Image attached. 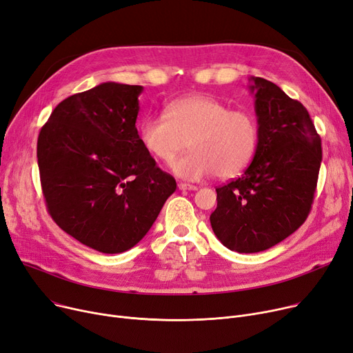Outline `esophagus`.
<instances>
[{
    "instance_id": "esophagus-1",
    "label": "esophagus",
    "mask_w": 353,
    "mask_h": 353,
    "mask_svg": "<svg viewBox=\"0 0 353 353\" xmlns=\"http://www.w3.org/2000/svg\"><path fill=\"white\" fill-rule=\"evenodd\" d=\"M177 186L180 190H197V186H194V184H189V183H179Z\"/></svg>"
}]
</instances>
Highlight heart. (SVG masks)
<instances>
[{"label": "heart", "mask_w": 353, "mask_h": 353, "mask_svg": "<svg viewBox=\"0 0 353 353\" xmlns=\"http://www.w3.org/2000/svg\"><path fill=\"white\" fill-rule=\"evenodd\" d=\"M144 150L169 164L181 152H192L173 164V172L197 181L212 174L230 179L242 173L259 145V124L248 110H232L210 96L193 94L165 105L164 116L145 117L139 124Z\"/></svg>", "instance_id": "obj_1"}]
</instances>
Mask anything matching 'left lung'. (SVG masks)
Listing matches in <instances>:
<instances>
[{
  "label": "left lung",
  "mask_w": 353,
  "mask_h": 353,
  "mask_svg": "<svg viewBox=\"0 0 353 353\" xmlns=\"http://www.w3.org/2000/svg\"><path fill=\"white\" fill-rule=\"evenodd\" d=\"M259 145L236 180L216 189L210 225L228 249L256 253L298 230L310 213L322 161L321 136L298 100L252 77Z\"/></svg>",
  "instance_id": "left-lung-1"
}]
</instances>
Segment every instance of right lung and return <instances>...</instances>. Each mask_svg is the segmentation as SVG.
Wrapping results in <instances>:
<instances>
[{
    "instance_id": "obj_1",
    "label": "right lung",
    "mask_w": 353,
    "mask_h": 353,
    "mask_svg": "<svg viewBox=\"0 0 353 353\" xmlns=\"http://www.w3.org/2000/svg\"><path fill=\"white\" fill-rule=\"evenodd\" d=\"M141 91L103 83L70 96L54 108L37 141L50 216L101 253L136 246L177 188L139 140Z\"/></svg>"
}]
</instances>
